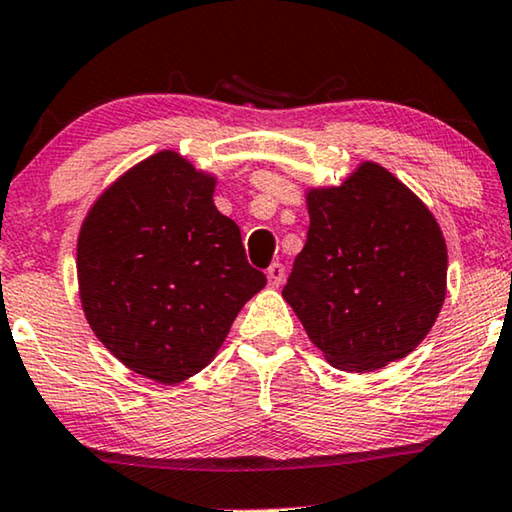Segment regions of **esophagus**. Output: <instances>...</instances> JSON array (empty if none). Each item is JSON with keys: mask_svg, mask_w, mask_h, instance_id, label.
Returning <instances> with one entry per match:
<instances>
[{"mask_svg": "<svg viewBox=\"0 0 512 512\" xmlns=\"http://www.w3.org/2000/svg\"><path fill=\"white\" fill-rule=\"evenodd\" d=\"M266 278H269L271 287H280L285 282V266L280 262H273L269 269H266Z\"/></svg>", "mask_w": 512, "mask_h": 512, "instance_id": "34e87169", "label": "esophagus"}]
</instances>
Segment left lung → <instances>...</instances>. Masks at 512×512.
Returning a JSON list of instances; mask_svg holds the SVG:
<instances>
[{
	"mask_svg": "<svg viewBox=\"0 0 512 512\" xmlns=\"http://www.w3.org/2000/svg\"><path fill=\"white\" fill-rule=\"evenodd\" d=\"M305 248L282 298L332 367L367 373L410 355L446 296V241L417 193L376 161L310 186Z\"/></svg>",
	"mask_w": 512,
	"mask_h": 512,
	"instance_id": "8db88e82",
	"label": "left lung"
}]
</instances>
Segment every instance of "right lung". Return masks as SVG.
Returning <instances> with one entry per match:
<instances>
[{
    "label": "right lung",
    "mask_w": 512,
    "mask_h": 512,
    "mask_svg": "<svg viewBox=\"0 0 512 512\" xmlns=\"http://www.w3.org/2000/svg\"><path fill=\"white\" fill-rule=\"evenodd\" d=\"M214 191V173L159 150L116 177L79 230L88 326L113 358L161 385L205 369L266 285Z\"/></svg>",
    "instance_id": "right-lung-1"
}]
</instances>
